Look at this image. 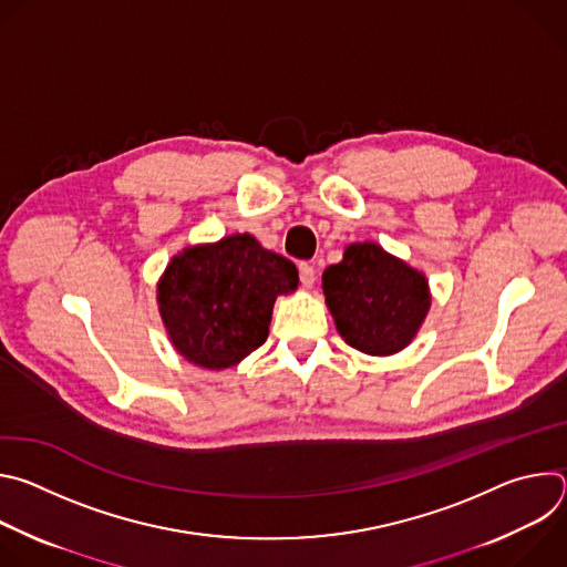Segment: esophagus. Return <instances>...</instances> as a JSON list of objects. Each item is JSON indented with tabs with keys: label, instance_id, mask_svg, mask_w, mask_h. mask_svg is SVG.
Listing matches in <instances>:
<instances>
[{
	"label": "esophagus",
	"instance_id": "obj_1",
	"mask_svg": "<svg viewBox=\"0 0 567 567\" xmlns=\"http://www.w3.org/2000/svg\"><path fill=\"white\" fill-rule=\"evenodd\" d=\"M298 271H300V282H302L305 287H311L313 280H316L313 267H311L309 262H300V265H298Z\"/></svg>",
	"mask_w": 567,
	"mask_h": 567
}]
</instances>
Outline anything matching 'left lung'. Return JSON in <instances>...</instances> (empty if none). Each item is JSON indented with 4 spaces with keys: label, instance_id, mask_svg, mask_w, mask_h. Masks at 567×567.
Masks as SVG:
<instances>
[{
    "label": "left lung",
    "instance_id": "8db88e82",
    "mask_svg": "<svg viewBox=\"0 0 567 567\" xmlns=\"http://www.w3.org/2000/svg\"><path fill=\"white\" fill-rule=\"evenodd\" d=\"M322 293L346 343L372 357L406 348L431 307L426 276L377 241L350 245L322 274Z\"/></svg>",
    "mask_w": 567,
    "mask_h": 567
}]
</instances>
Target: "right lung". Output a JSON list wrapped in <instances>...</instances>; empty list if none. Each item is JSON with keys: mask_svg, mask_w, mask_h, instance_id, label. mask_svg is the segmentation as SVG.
Wrapping results in <instances>:
<instances>
[{"mask_svg": "<svg viewBox=\"0 0 567 567\" xmlns=\"http://www.w3.org/2000/svg\"><path fill=\"white\" fill-rule=\"evenodd\" d=\"M296 289L291 260L235 233L177 254L156 285V302L175 350L199 368L224 370L267 341L276 298Z\"/></svg>", "mask_w": 567, "mask_h": 567, "instance_id": "right-lung-1", "label": "right lung"}]
</instances>
